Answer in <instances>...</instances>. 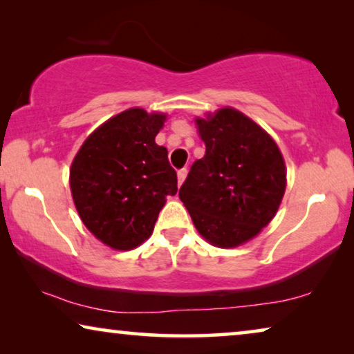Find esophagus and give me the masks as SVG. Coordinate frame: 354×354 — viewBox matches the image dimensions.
Returning <instances> with one entry per match:
<instances>
[{"mask_svg": "<svg viewBox=\"0 0 354 354\" xmlns=\"http://www.w3.org/2000/svg\"><path fill=\"white\" fill-rule=\"evenodd\" d=\"M186 176H187V168H181V170L178 171V184H179V186H181L184 179H186Z\"/></svg>", "mask_w": 354, "mask_h": 354, "instance_id": "esophagus-1", "label": "esophagus"}]
</instances>
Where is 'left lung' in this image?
<instances>
[{"label": "left lung", "mask_w": 354, "mask_h": 354, "mask_svg": "<svg viewBox=\"0 0 354 354\" xmlns=\"http://www.w3.org/2000/svg\"><path fill=\"white\" fill-rule=\"evenodd\" d=\"M195 122L207 151L192 163L179 198L209 243L239 246L259 234L281 203L283 156L259 125L234 108Z\"/></svg>", "instance_id": "obj_1"}]
</instances>
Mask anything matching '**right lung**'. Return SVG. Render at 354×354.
<instances>
[{"label":"right lung","instance_id":"right-lung-1","mask_svg":"<svg viewBox=\"0 0 354 354\" xmlns=\"http://www.w3.org/2000/svg\"><path fill=\"white\" fill-rule=\"evenodd\" d=\"M165 115L127 109L84 141L70 170L86 227L114 250H131L152 234L168 195L178 192L167 147L156 145Z\"/></svg>","mask_w":354,"mask_h":354}]
</instances>
